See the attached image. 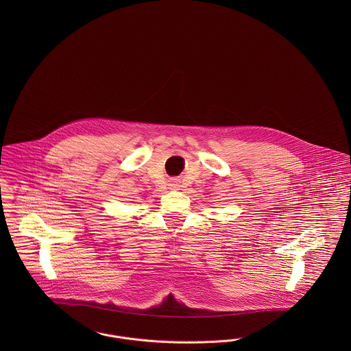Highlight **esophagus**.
Instances as JSON below:
<instances>
[{
  "label": "esophagus",
  "mask_w": 351,
  "mask_h": 351,
  "mask_svg": "<svg viewBox=\"0 0 351 351\" xmlns=\"http://www.w3.org/2000/svg\"><path fill=\"white\" fill-rule=\"evenodd\" d=\"M170 186H171L173 191H177V189L180 188V181H178V180H173V181L170 182Z\"/></svg>",
  "instance_id": "esophagus-1"
}]
</instances>
